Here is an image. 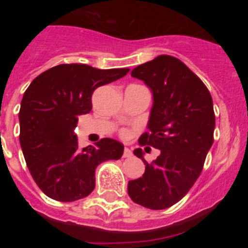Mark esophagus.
Returning <instances> with one entry per match:
<instances>
[{
    "label": "esophagus",
    "instance_id": "esophagus-1",
    "mask_svg": "<svg viewBox=\"0 0 248 248\" xmlns=\"http://www.w3.org/2000/svg\"><path fill=\"white\" fill-rule=\"evenodd\" d=\"M131 155H133V153H131L130 149L129 148L124 149V154H123V157H131Z\"/></svg>",
    "mask_w": 248,
    "mask_h": 248
}]
</instances>
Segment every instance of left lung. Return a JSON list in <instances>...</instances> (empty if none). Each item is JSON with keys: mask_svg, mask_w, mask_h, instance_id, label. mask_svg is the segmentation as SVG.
I'll return each mask as SVG.
<instances>
[{"mask_svg": "<svg viewBox=\"0 0 248 248\" xmlns=\"http://www.w3.org/2000/svg\"><path fill=\"white\" fill-rule=\"evenodd\" d=\"M131 77L143 80L153 94L148 131L139 143L159 149L160 155L149 164L141 149H135L145 172L129 181L128 194L146 209H168L198 180L214 143L211 94L180 59L165 54L138 65Z\"/></svg>", "mask_w": 248, "mask_h": 248, "instance_id": "8db88e82", "label": "left lung"}]
</instances>
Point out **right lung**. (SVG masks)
Returning a JSON list of instances; mask_svg holds the SVG:
<instances>
[{
  "mask_svg": "<svg viewBox=\"0 0 248 248\" xmlns=\"http://www.w3.org/2000/svg\"><path fill=\"white\" fill-rule=\"evenodd\" d=\"M128 72L59 64L39 74L25 92L19 143L31 175L48 198L72 202L88 196L95 187L97 166L122 157L124 145L109 138L80 149L74 129L78 117L92 110L93 92Z\"/></svg>",
  "mask_w": 248,
  "mask_h": 248,
  "instance_id": "1",
  "label": "right lung"
}]
</instances>
